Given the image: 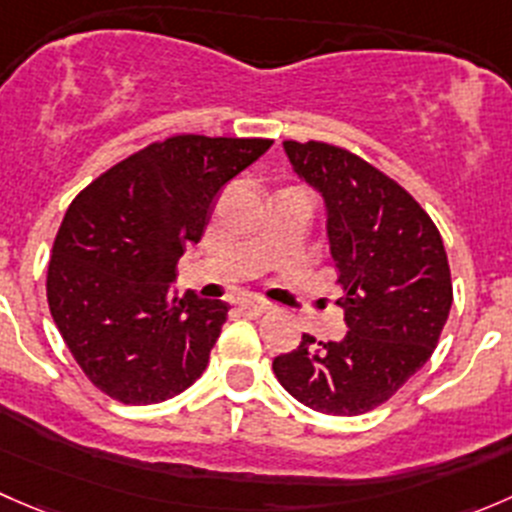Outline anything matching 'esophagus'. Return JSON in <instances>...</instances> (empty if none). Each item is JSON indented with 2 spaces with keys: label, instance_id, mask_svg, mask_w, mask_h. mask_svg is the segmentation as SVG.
I'll use <instances>...</instances> for the list:
<instances>
[{
  "label": "esophagus",
  "instance_id": "1",
  "mask_svg": "<svg viewBox=\"0 0 512 512\" xmlns=\"http://www.w3.org/2000/svg\"><path fill=\"white\" fill-rule=\"evenodd\" d=\"M240 312L245 314V317H262V314L270 312V304L255 302V299H247V302L240 304Z\"/></svg>",
  "mask_w": 512,
  "mask_h": 512
}]
</instances>
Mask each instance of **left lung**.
Here are the masks:
<instances>
[{
	"label": "left lung",
	"mask_w": 512,
	"mask_h": 512,
	"mask_svg": "<svg viewBox=\"0 0 512 512\" xmlns=\"http://www.w3.org/2000/svg\"><path fill=\"white\" fill-rule=\"evenodd\" d=\"M285 151L327 203L349 332L342 342L302 334L272 369L299 404L319 414H366L386 404L441 339L453 304L446 247L414 195L356 153L322 141H285Z\"/></svg>",
	"instance_id": "obj_1"
}]
</instances>
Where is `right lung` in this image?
<instances>
[{
  "label": "right lung",
  "mask_w": 512,
  "mask_h": 512,
  "mask_svg": "<svg viewBox=\"0 0 512 512\" xmlns=\"http://www.w3.org/2000/svg\"><path fill=\"white\" fill-rule=\"evenodd\" d=\"M270 138H165L86 185L51 247L46 299L91 384L121 404H160L200 379L227 304L170 294L180 255L215 198Z\"/></svg>",
  "instance_id": "obj_1"
}]
</instances>
